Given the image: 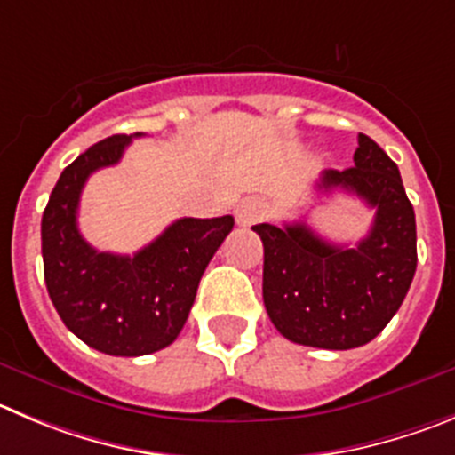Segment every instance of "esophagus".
Masks as SVG:
<instances>
[{"mask_svg":"<svg viewBox=\"0 0 455 455\" xmlns=\"http://www.w3.org/2000/svg\"><path fill=\"white\" fill-rule=\"evenodd\" d=\"M267 213H269V208L262 199H247L235 208V220L240 227H251V224L262 222Z\"/></svg>","mask_w":455,"mask_h":455,"instance_id":"obj_1","label":"esophagus"}]
</instances>
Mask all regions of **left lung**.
<instances>
[{"mask_svg": "<svg viewBox=\"0 0 455 455\" xmlns=\"http://www.w3.org/2000/svg\"><path fill=\"white\" fill-rule=\"evenodd\" d=\"M316 190L356 195L375 208V222L352 249L305 222L256 224L265 247L262 299L271 323L290 341L350 350L388 325L413 283L415 211L395 161L366 134H359L355 165L325 170Z\"/></svg>", "mask_w": 455, "mask_h": 455, "instance_id": "1", "label": "left lung"}]
</instances>
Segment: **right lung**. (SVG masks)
<instances>
[{"label": "right lung", "mask_w": 455, "mask_h": 455, "mask_svg": "<svg viewBox=\"0 0 455 455\" xmlns=\"http://www.w3.org/2000/svg\"><path fill=\"white\" fill-rule=\"evenodd\" d=\"M134 137L103 139L67 165L42 215L51 303L80 341L112 356L150 355L180 337L204 269L233 228L231 215L181 218L134 256L93 249L78 231L80 193Z\"/></svg>", "instance_id": "obj_1"}]
</instances>
